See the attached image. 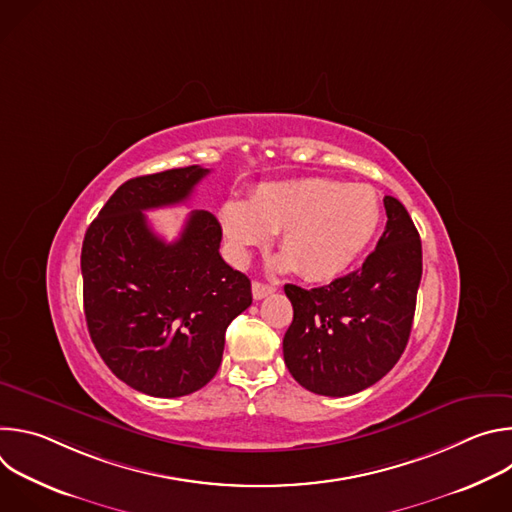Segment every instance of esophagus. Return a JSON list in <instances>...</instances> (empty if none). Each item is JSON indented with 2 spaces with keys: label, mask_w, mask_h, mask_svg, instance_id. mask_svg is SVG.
Returning a JSON list of instances; mask_svg holds the SVG:
<instances>
[{
  "label": "esophagus",
  "mask_w": 512,
  "mask_h": 512,
  "mask_svg": "<svg viewBox=\"0 0 512 512\" xmlns=\"http://www.w3.org/2000/svg\"><path fill=\"white\" fill-rule=\"evenodd\" d=\"M273 291H275L273 285L261 283V281H253V298H255V300H263V298L271 296Z\"/></svg>",
  "instance_id": "34e87169"
}]
</instances>
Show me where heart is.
Here are the masks:
<instances>
[{
    "mask_svg": "<svg viewBox=\"0 0 512 512\" xmlns=\"http://www.w3.org/2000/svg\"><path fill=\"white\" fill-rule=\"evenodd\" d=\"M383 218L377 192L332 178H300L259 186L249 202L227 200L221 225L231 253L245 263L251 249L279 233L283 271L298 269L306 281H330L373 243Z\"/></svg>",
    "mask_w": 512,
    "mask_h": 512,
    "instance_id": "obj_1",
    "label": "heart"
}]
</instances>
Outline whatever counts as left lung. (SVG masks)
I'll return each mask as SVG.
<instances>
[{
  "label": "left lung",
  "mask_w": 512,
  "mask_h": 512,
  "mask_svg": "<svg viewBox=\"0 0 512 512\" xmlns=\"http://www.w3.org/2000/svg\"><path fill=\"white\" fill-rule=\"evenodd\" d=\"M387 227L362 267L328 285L287 283L294 320L283 358L304 389L354 395L381 381L401 358L421 281V241L405 206L385 196Z\"/></svg>",
  "instance_id": "1"
}]
</instances>
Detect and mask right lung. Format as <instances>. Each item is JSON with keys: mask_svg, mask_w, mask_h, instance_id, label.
I'll return each mask as SVG.
<instances>
[{"mask_svg": "<svg viewBox=\"0 0 512 512\" xmlns=\"http://www.w3.org/2000/svg\"><path fill=\"white\" fill-rule=\"evenodd\" d=\"M208 174L188 166L121 184L87 229L81 253L91 340L111 373L152 397L202 389L221 367L227 326L251 302V281L218 253L223 231L192 210L174 243L143 212L182 204Z\"/></svg>", "mask_w": 512, "mask_h": 512, "instance_id": "1", "label": "right lung"}]
</instances>
